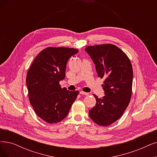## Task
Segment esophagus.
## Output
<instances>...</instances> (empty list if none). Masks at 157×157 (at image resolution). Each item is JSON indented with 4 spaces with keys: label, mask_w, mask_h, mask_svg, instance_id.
Segmentation results:
<instances>
[{
    "label": "esophagus",
    "mask_w": 157,
    "mask_h": 157,
    "mask_svg": "<svg viewBox=\"0 0 157 157\" xmlns=\"http://www.w3.org/2000/svg\"><path fill=\"white\" fill-rule=\"evenodd\" d=\"M80 94H81V95H86V96H87V95H89V93H87V92H84V91H80Z\"/></svg>",
    "instance_id": "1"
}]
</instances>
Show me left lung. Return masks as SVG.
<instances>
[{"instance_id": "8db88e82", "label": "left lung", "mask_w": 157, "mask_h": 157, "mask_svg": "<svg viewBox=\"0 0 157 157\" xmlns=\"http://www.w3.org/2000/svg\"><path fill=\"white\" fill-rule=\"evenodd\" d=\"M95 65L98 77L105 79L102 85L105 95L96 98L95 105L90 110L91 120L107 126L120 118L131 98L133 67L126 54L117 46L104 44L85 48Z\"/></svg>"}]
</instances>
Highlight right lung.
<instances>
[{"mask_svg":"<svg viewBox=\"0 0 157 157\" xmlns=\"http://www.w3.org/2000/svg\"><path fill=\"white\" fill-rule=\"evenodd\" d=\"M78 50L64 47H48L39 53L27 73L29 102L37 116L49 124L66 117L78 91L62 88L67 62Z\"/></svg>","mask_w":157,"mask_h":157,"instance_id":"obj_1","label":"right lung"}]
</instances>
